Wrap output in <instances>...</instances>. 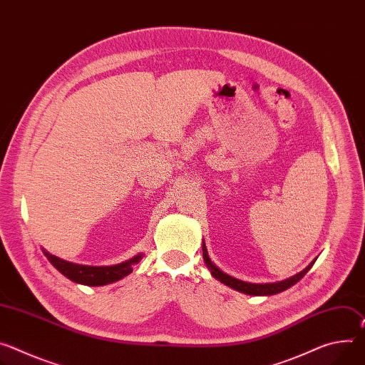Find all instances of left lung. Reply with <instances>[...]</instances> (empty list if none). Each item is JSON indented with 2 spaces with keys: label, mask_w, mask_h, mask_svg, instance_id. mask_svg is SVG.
Listing matches in <instances>:
<instances>
[{
  "label": "left lung",
  "mask_w": 365,
  "mask_h": 365,
  "mask_svg": "<svg viewBox=\"0 0 365 365\" xmlns=\"http://www.w3.org/2000/svg\"><path fill=\"white\" fill-rule=\"evenodd\" d=\"M202 253H204V260L207 263V267L211 271L214 278L220 279L222 284H225V285H228L231 288H235V289H237L240 292H245V294H250V295H272V294H278V292L292 287L294 284H297L298 281H300L309 272V269L313 267V263H314V262H312L304 271H302L300 274H297V275H294V277H291V278H288L285 281H281V282H275V284H250V282H245V281L236 279L233 277L224 274L222 271H220L215 267V264L211 262V259L208 256V252H207V247H205L204 243H202Z\"/></svg>",
  "instance_id": "obj_1"
}]
</instances>
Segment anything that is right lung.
<instances>
[{
    "label": "right lung",
    "mask_w": 365,
    "mask_h": 365,
    "mask_svg": "<svg viewBox=\"0 0 365 365\" xmlns=\"http://www.w3.org/2000/svg\"><path fill=\"white\" fill-rule=\"evenodd\" d=\"M48 260L53 264V267L68 279L90 285V287H98L106 285L115 281H119L120 278L129 275L132 272V267L138 263L143 257V255H138L126 262H122L119 264H113V267H86V264H77L67 260H62L46 250H43Z\"/></svg>",
    "instance_id": "add662e5"
}]
</instances>
